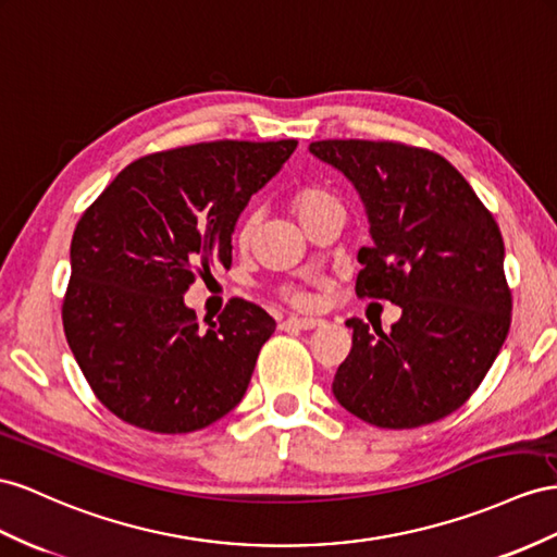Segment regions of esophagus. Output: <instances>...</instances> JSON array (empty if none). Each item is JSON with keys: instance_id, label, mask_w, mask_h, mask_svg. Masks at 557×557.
Returning a JSON list of instances; mask_svg holds the SVG:
<instances>
[{"instance_id": "34e87169", "label": "esophagus", "mask_w": 557, "mask_h": 557, "mask_svg": "<svg viewBox=\"0 0 557 557\" xmlns=\"http://www.w3.org/2000/svg\"><path fill=\"white\" fill-rule=\"evenodd\" d=\"M315 326H322V320H318V318H287L280 324V330L308 332V330H315Z\"/></svg>"}]
</instances>
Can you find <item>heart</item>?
Listing matches in <instances>:
<instances>
[{"label":"heart","mask_w":557,"mask_h":557,"mask_svg":"<svg viewBox=\"0 0 557 557\" xmlns=\"http://www.w3.org/2000/svg\"><path fill=\"white\" fill-rule=\"evenodd\" d=\"M332 205H338V199H336L332 193H326L324 188H318V185H308V188H301V190H298V193L292 197V209H294V213H296V219L301 221V225H304L308 219L315 216L318 211H322V209H326V207H332ZM253 227H256V216H247L245 221H242L239 233H237L242 245H245V242H249V237H251V233H253ZM284 296H287L289 304H294V306H298V308L308 306V296H306L304 292L287 289V292H284Z\"/></svg>","instance_id":"obj_1"}]
</instances>
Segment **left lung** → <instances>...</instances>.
I'll list each match as a JSON object with an SVG mask.
<instances>
[{
  "instance_id": "obj_1",
  "label": "left lung",
  "mask_w": 557,
  "mask_h": 557,
  "mask_svg": "<svg viewBox=\"0 0 557 557\" xmlns=\"http://www.w3.org/2000/svg\"><path fill=\"white\" fill-rule=\"evenodd\" d=\"M318 160L360 193L372 247L358 251L360 298L403 315L391 332L352 318L332 383L338 405L379 428H417L475 393L510 326L504 237L468 181L437 152L393 140H318Z\"/></svg>"
}]
</instances>
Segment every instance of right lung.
Masks as SVG:
<instances>
[{"label":"right lung","instance_id":"add662e5","mask_svg":"<svg viewBox=\"0 0 557 557\" xmlns=\"http://www.w3.org/2000/svg\"><path fill=\"white\" fill-rule=\"evenodd\" d=\"M296 146L213 140L146 154L84 211L70 245L63 330L117 419L193 433L245 397L275 320L233 298L202 326L183 294L197 275L231 268L239 213Z\"/></svg>","mask_w":557,"mask_h":557}]
</instances>
